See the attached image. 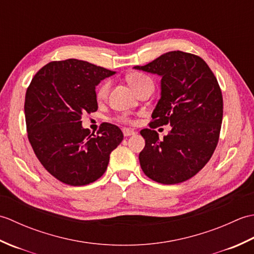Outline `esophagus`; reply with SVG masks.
Listing matches in <instances>:
<instances>
[{"mask_svg":"<svg viewBox=\"0 0 254 254\" xmlns=\"http://www.w3.org/2000/svg\"><path fill=\"white\" fill-rule=\"evenodd\" d=\"M134 134H135V132H134L133 130H130V128H123L124 136H131V135H134Z\"/></svg>","mask_w":254,"mask_h":254,"instance_id":"34e87169","label":"esophagus"}]
</instances>
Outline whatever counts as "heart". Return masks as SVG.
Segmentation results:
<instances>
[{"label": "heart", "instance_id": "obj_1", "mask_svg": "<svg viewBox=\"0 0 254 254\" xmlns=\"http://www.w3.org/2000/svg\"><path fill=\"white\" fill-rule=\"evenodd\" d=\"M127 83L130 84L131 87L138 93L139 90L143 89L146 86H153V79L150 78L148 75L144 74V73H139V72H135V73H131L127 77ZM110 89V83L109 82H104L102 83L98 89H97L96 93V97L98 101H102L107 98L108 93H109ZM122 121H130L127 118H121Z\"/></svg>", "mask_w": 254, "mask_h": 254}]
</instances>
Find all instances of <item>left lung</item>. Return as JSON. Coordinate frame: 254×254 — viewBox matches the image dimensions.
Listing matches in <instances>:
<instances>
[{
    "mask_svg": "<svg viewBox=\"0 0 254 254\" xmlns=\"http://www.w3.org/2000/svg\"><path fill=\"white\" fill-rule=\"evenodd\" d=\"M135 69L157 74L160 99L152 113L150 128L141 135V168L150 179L176 185L195 176L217 146L223 121V95L213 72L202 58L170 51ZM170 124L172 130L159 140L153 128Z\"/></svg>",
    "mask_w": 254,
    "mask_h": 254,
    "instance_id": "left-lung-1",
    "label": "left lung"
}]
</instances>
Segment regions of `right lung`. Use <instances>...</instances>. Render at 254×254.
Segmentation results:
<instances>
[{"mask_svg": "<svg viewBox=\"0 0 254 254\" xmlns=\"http://www.w3.org/2000/svg\"><path fill=\"white\" fill-rule=\"evenodd\" d=\"M116 72L68 59L48 63L27 88L25 118L31 147L49 174L80 187L105 174L110 154L122 142L115 124L102 123L97 135L82 127V116L98 109L96 86Z\"/></svg>", "mask_w": 254, "mask_h": 254, "instance_id": "obj_1", "label": "right lung"}]
</instances>
